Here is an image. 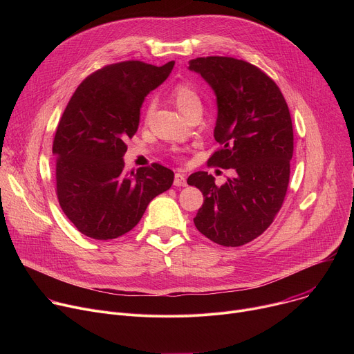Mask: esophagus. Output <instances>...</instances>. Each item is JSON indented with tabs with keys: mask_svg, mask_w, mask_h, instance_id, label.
<instances>
[{
	"mask_svg": "<svg viewBox=\"0 0 354 354\" xmlns=\"http://www.w3.org/2000/svg\"><path fill=\"white\" fill-rule=\"evenodd\" d=\"M174 185H175V186H186V185H187V183H186V175H183V174H180V172L175 174Z\"/></svg>",
	"mask_w": 354,
	"mask_h": 354,
	"instance_id": "1",
	"label": "esophagus"
}]
</instances>
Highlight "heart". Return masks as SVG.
I'll list each match as a JSON object with an SVG mask.
<instances>
[{
	"label": "heart",
	"instance_id": "heart-1",
	"mask_svg": "<svg viewBox=\"0 0 354 354\" xmlns=\"http://www.w3.org/2000/svg\"><path fill=\"white\" fill-rule=\"evenodd\" d=\"M171 97L175 102L178 111L185 116L193 108H200V96L193 85L187 82H180L175 85L171 92ZM151 112V106L148 108L147 113Z\"/></svg>",
	"mask_w": 354,
	"mask_h": 354
}]
</instances>
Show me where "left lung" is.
<instances>
[{"label":"left lung","mask_w":354,"mask_h":354,"mask_svg":"<svg viewBox=\"0 0 354 354\" xmlns=\"http://www.w3.org/2000/svg\"><path fill=\"white\" fill-rule=\"evenodd\" d=\"M217 97L214 138L220 148L207 164L234 169L221 186L205 171L187 178L203 193L196 228L223 246H241L262 235L281 209L294 151L286 99L261 68L221 56L189 62Z\"/></svg>","instance_id":"left-lung-1"}]
</instances>
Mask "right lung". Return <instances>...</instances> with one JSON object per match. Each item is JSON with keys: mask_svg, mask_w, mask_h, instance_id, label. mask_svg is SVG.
<instances>
[{"mask_svg": "<svg viewBox=\"0 0 354 354\" xmlns=\"http://www.w3.org/2000/svg\"><path fill=\"white\" fill-rule=\"evenodd\" d=\"M142 62L109 64L88 75L73 93L53 141L56 193L75 228L93 239L122 236L141 220L149 201L174 183L160 164L124 171L126 140L140 123L144 97L171 74Z\"/></svg>", "mask_w": 354, "mask_h": 354, "instance_id": "1", "label": "right lung"}]
</instances>
